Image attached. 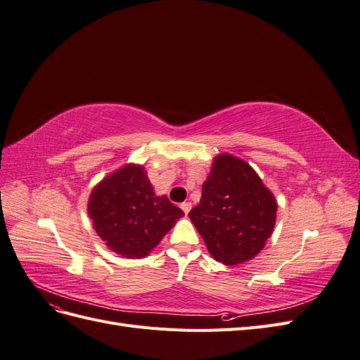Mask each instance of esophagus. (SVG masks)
Returning a JSON list of instances; mask_svg holds the SVG:
<instances>
[{"label": "esophagus", "mask_w": 360, "mask_h": 360, "mask_svg": "<svg viewBox=\"0 0 360 360\" xmlns=\"http://www.w3.org/2000/svg\"><path fill=\"white\" fill-rule=\"evenodd\" d=\"M180 207H181V210L188 214L191 212V209H192V204L189 201H184V202L180 204Z\"/></svg>", "instance_id": "34e87169"}]
</instances>
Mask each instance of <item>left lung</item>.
Here are the masks:
<instances>
[{
    "instance_id": "obj_1",
    "label": "left lung",
    "mask_w": 360,
    "mask_h": 360,
    "mask_svg": "<svg viewBox=\"0 0 360 360\" xmlns=\"http://www.w3.org/2000/svg\"><path fill=\"white\" fill-rule=\"evenodd\" d=\"M278 204L257 172L242 159H214L201 201L189 212L216 261L236 266L254 258L274 231Z\"/></svg>"
}]
</instances>
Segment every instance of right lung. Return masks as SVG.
<instances>
[{
	"label": "right lung",
	"mask_w": 360,
	"mask_h": 360,
	"mask_svg": "<svg viewBox=\"0 0 360 360\" xmlns=\"http://www.w3.org/2000/svg\"><path fill=\"white\" fill-rule=\"evenodd\" d=\"M89 213L94 230L114 252L146 257L183 216L181 209L156 197L144 169L126 165L94 188Z\"/></svg>",
	"instance_id": "add662e5"
}]
</instances>
